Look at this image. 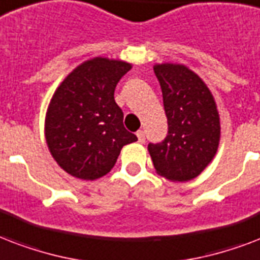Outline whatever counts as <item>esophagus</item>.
<instances>
[{
  "instance_id": "34e87169",
  "label": "esophagus",
  "mask_w": 260,
  "mask_h": 260,
  "mask_svg": "<svg viewBox=\"0 0 260 260\" xmlns=\"http://www.w3.org/2000/svg\"><path fill=\"white\" fill-rule=\"evenodd\" d=\"M137 137H138V142L140 144H145V133L142 130H138L137 132Z\"/></svg>"
}]
</instances>
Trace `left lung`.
I'll return each instance as SVG.
<instances>
[{
  "instance_id": "obj_1",
  "label": "left lung",
  "mask_w": 260,
  "mask_h": 260,
  "mask_svg": "<svg viewBox=\"0 0 260 260\" xmlns=\"http://www.w3.org/2000/svg\"><path fill=\"white\" fill-rule=\"evenodd\" d=\"M162 92L168 136L149 144L154 170L171 182L192 180L214 158L221 123L216 100L202 78L183 63L153 66Z\"/></svg>"
}]
</instances>
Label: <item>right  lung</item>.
<instances>
[{"mask_svg":"<svg viewBox=\"0 0 260 260\" xmlns=\"http://www.w3.org/2000/svg\"><path fill=\"white\" fill-rule=\"evenodd\" d=\"M128 62L94 57L82 62L58 85L48 103L44 137L62 170L81 180L103 178L124 145L137 137L123 126L114 92L132 69Z\"/></svg>","mask_w":260,"mask_h":260,"instance_id":"right-lung-1","label":"right lung"}]
</instances>
